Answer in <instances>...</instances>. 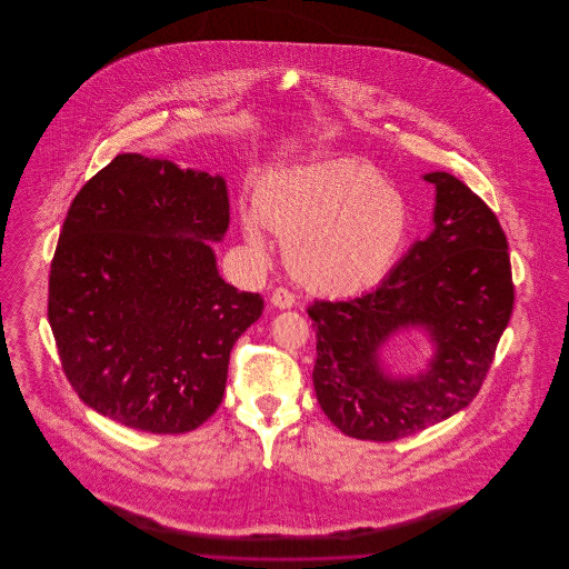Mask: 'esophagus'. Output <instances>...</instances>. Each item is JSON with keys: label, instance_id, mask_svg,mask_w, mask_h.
<instances>
[{"label": "esophagus", "instance_id": "esophagus-1", "mask_svg": "<svg viewBox=\"0 0 569 569\" xmlns=\"http://www.w3.org/2000/svg\"><path fill=\"white\" fill-rule=\"evenodd\" d=\"M271 302L274 307H279V309H290L295 305V295L288 288H274Z\"/></svg>", "mask_w": 569, "mask_h": 569}]
</instances>
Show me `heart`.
Instances as JSON below:
<instances>
[{"instance_id":"obj_1","label":"heart","mask_w":569,"mask_h":569,"mask_svg":"<svg viewBox=\"0 0 569 569\" xmlns=\"http://www.w3.org/2000/svg\"><path fill=\"white\" fill-rule=\"evenodd\" d=\"M244 213V237L262 249L260 221L286 239L298 281L330 297L376 288L392 271L411 234V207L376 168L337 162L300 166L267 177Z\"/></svg>"}]
</instances>
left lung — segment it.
<instances>
[{"instance_id":"left-lung-1","label":"left lung","mask_w":569,"mask_h":569,"mask_svg":"<svg viewBox=\"0 0 569 569\" xmlns=\"http://www.w3.org/2000/svg\"><path fill=\"white\" fill-rule=\"evenodd\" d=\"M425 181L437 188L431 237L411 244L376 290L307 309L318 339V403L356 439H403L469 406L512 316V267L499 219L457 177L431 172ZM411 325L432 332L436 358L418 379H392L378 350Z\"/></svg>"}]
</instances>
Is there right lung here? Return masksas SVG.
Returning a JSON list of instances; mask_svg holds the SVG:
<instances>
[{
  "label": "right lung",
  "mask_w": 569,
  "mask_h": 569,
  "mask_svg": "<svg viewBox=\"0 0 569 569\" xmlns=\"http://www.w3.org/2000/svg\"><path fill=\"white\" fill-rule=\"evenodd\" d=\"M230 223L221 177L121 153L70 204L49 274V325L82 403L144 433L198 429L230 352L264 309L217 272Z\"/></svg>",
  "instance_id": "1"
}]
</instances>
